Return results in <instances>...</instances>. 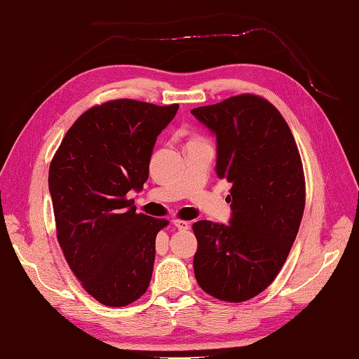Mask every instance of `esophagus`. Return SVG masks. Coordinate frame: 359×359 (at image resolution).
<instances>
[{
	"label": "esophagus",
	"instance_id": "34e87169",
	"mask_svg": "<svg viewBox=\"0 0 359 359\" xmlns=\"http://www.w3.org/2000/svg\"><path fill=\"white\" fill-rule=\"evenodd\" d=\"M173 226L177 227L178 230H187L189 229V222L184 219H173Z\"/></svg>",
	"mask_w": 359,
	"mask_h": 359
}]
</instances>
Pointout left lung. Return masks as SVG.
<instances>
[{"instance_id":"8db88e82","label":"left lung","mask_w":359,"mask_h":359,"mask_svg":"<svg viewBox=\"0 0 359 359\" xmlns=\"http://www.w3.org/2000/svg\"><path fill=\"white\" fill-rule=\"evenodd\" d=\"M217 135V175L232 182L230 224L196 221L195 278L213 298L243 302L280 273L306 205L297 142L273 104L243 93L190 110Z\"/></svg>"}]
</instances>
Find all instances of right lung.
<instances>
[{"label":"right lung","mask_w":359,"mask_h":359,"mask_svg":"<svg viewBox=\"0 0 359 359\" xmlns=\"http://www.w3.org/2000/svg\"><path fill=\"white\" fill-rule=\"evenodd\" d=\"M178 107L107 101L86 110L53 155L58 243L84 290L104 306H129L150 284L156 233L169 221L137 213L127 194L147 181L156 137Z\"/></svg>","instance_id":"1"}]
</instances>
